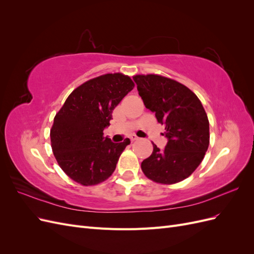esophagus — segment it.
<instances>
[{
  "label": "esophagus",
  "instance_id": "1",
  "mask_svg": "<svg viewBox=\"0 0 254 254\" xmlns=\"http://www.w3.org/2000/svg\"><path fill=\"white\" fill-rule=\"evenodd\" d=\"M136 140H139V137H137L136 135H131V136H130V141H131V142H134Z\"/></svg>",
  "mask_w": 254,
  "mask_h": 254
}]
</instances>
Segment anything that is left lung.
<instances>
[{
    "mask_svg": "<svg viewBox=\"0 0 254 254\" xmlns=\"http://www.w3.org/2000/svg\"><path fill=\"white\" fill-rule=\"evenodd\" d=\"M147 109L165 125L164 149L153 151L142 164L147 178L162 184L184 180L201 163L209 147L210 128L201 102L182 83L159 75L133 77Z\"/></svg>",
    "mask_w": 254,
    "mask_h": 254,
    "instance_id": "1",
    "label": "left lung"
}]
</instances>
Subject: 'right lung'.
Segmentation results:
<instances>
[{
	"label": "right lung",
	"instance_id": "right-lung-1",
	"mask_svg": "<svg viewBox=\"0 0 254 254\" xmlns=\"http://www.w3.org/2000/svg\"><path fill=\"white\" fill-rule=\"evenodd\" d=\"M134 87L128 76L106 74L88 80L68 95L54 119L51 142L59 166L74 181L94 186L112 175L130 143L104 137L112 111Z\"/></svg>",
	"mask_w": 254,
	"mask_h": 254
}]
</instances>
